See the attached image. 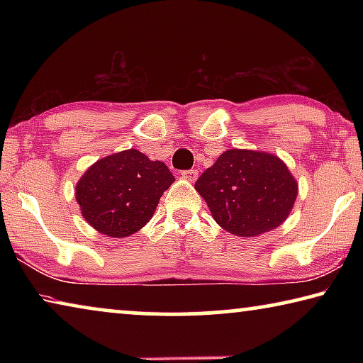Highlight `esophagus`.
Listing matches in <instances>:
<instances>
[{"label":"esophagus","mask_w":363,"mask_h":363,"mask_svg":"<svg viewBox=\"0 0 363 363\" xmlns=\"http://www.w3.org/2000/svg\"><path fill=\"white\" fill-rule=\"evenodd\" d=\"M181 177H184L186 181L195 182L196 177H199V171H196V169H186V171H182V173H181Z\"/></svg>","instance_id":"esophagus-1"}]
</instances>
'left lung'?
Returning <instances> with one entry per match:
<instances>
[{
  "instance_id": "obj_1",
  "label": "left lung",
  "mask_w": 363,
  "mask_h": 363,
  "mask_svg": "<svg viewBox=\"0 0 363 363\" xmlns=\"http://www.w3.org/2000/svg\"><path fill=\"white\" fill-rule=\"evenodd\" d=\"M216 223L233 235L256 237L288 218L298 195L286 164L272 153L230 149L195 182Z\"/></svg>"
}]
</instances>
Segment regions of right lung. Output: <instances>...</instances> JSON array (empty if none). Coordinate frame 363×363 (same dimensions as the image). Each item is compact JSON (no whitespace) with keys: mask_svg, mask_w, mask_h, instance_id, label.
Wrapping results in <instances>:
<instances>
[{"mask_svg":"<svg viewBox=\"0 0 363 363\" xmlns=\"http://www.w3.org/2000/svg\"><path fill=\"white\" fill-rule=\"evenodd\" d=\"M173 182L163 162L130 149L102 158L86 171L77 184V201L96 230L121 238L149 223L160 196Z\"/></svg>","mask_w":363,"mask_h":363,"instance_id":"obj_1","label":"right lung"}]
</instances>
